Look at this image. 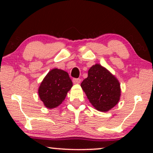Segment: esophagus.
I'll return each mask as SVG.
<instances>
[{
    "label": "esophagus",
    "mask_w": 153,
    "mask_h": 153,
    "mask_svg": "<svg viewBox=\"0 0 153 153\" xmlns=\"http://www.w3.org/2000/svg\"><path fill=\"white\" fill-rule=\"evenodd\" d=\"M73 82H74L75 84H78V83H80V82H81V80H80V78H73Z\"/></svg>",
    "instance_id": "esophagus-1"
}]
</instances>
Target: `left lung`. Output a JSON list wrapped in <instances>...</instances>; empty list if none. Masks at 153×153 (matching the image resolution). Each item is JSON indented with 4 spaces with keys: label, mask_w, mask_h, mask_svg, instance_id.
I'll list each match as a JSON object with an SVG mask.
<instances>
[{
    "label": "left lung",
    "mask_w": 153,
    "mask_h": 153,
    "mask_svg": "<svg viewBox=\"0 0 153 153\" xmlns=\"http://www.w3.org/2000/svg\"><path fill=\"white\" fill-rule=\"evenodd\" d=\"M89 101L100 111L116 106L121 95L120 84L106 68L96 64L89 69L88 78L80 84Z\"/></svg>",
    "instance_id": "8db88e82"
}]
</instances>
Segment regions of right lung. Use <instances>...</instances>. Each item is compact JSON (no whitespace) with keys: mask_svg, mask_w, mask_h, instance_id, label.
Wrapping results in <instances>:
<instances>
[{"mask_svg":"<svg viewBox=\"0 0 153 153\" xmlns=\"http://www.w3.org/2000/svg\"><path fill=\"white\" fill-rule=\"evenodd\" d=\"M73 86V82L67 72L55 69L47 73L39 88V96L45 106L55 108L65 99L67 93Z\"/></svg>","mask_w":153,"mask_h":153,"instance_id":"1","label":"right lung"}]
</instances>
